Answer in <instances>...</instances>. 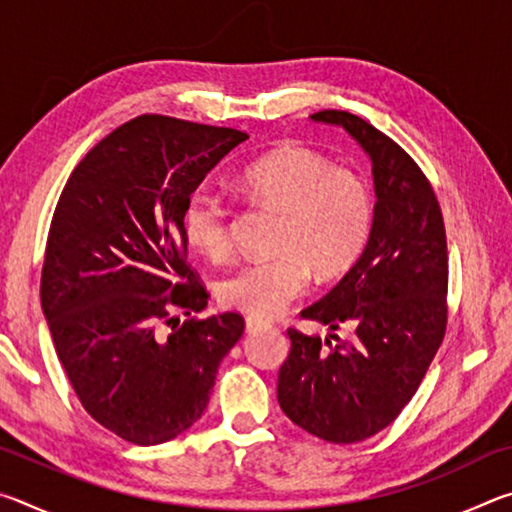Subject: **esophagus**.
<instances>
[{
  "mask_svg": "<svg viewBox=\"0 0 512 512\" xmlns=\"http://www.w3.org/2000/svg\"><path fill=\"white\" fill-rule=\"evenodd\" d=\"M266 325H268L266 320H259V318H253V316L246 318V332L248 334H253V332H257V329H262Z\"/></svg>",
  "mask_w": 512,
  "mask_h": 512,
  "instance_id": "obj_1",
  "label": "esophagus"
}]
</instances>
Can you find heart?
Here are the masks:
<instances>
[{
  "mask_svg": "<svg viewBox=\"0 0 512 512\" xmlns=\"http://www.w3.org/2000/svg\"><path fill=\"white\" fill-rule=\"evenodd\" d=\"M255 203L282 216L275 250L223 277L219 300L253 318H271L309 289L311 268L329 280L348 273L368 246L375 205L359 173L336 169L302 146H280L237 176ZM185 237L198 253L221 259L230 250V210L221 194L198 187L183 212Z\"/></svg>",
  "mask_w": 512,
  "mask_h": 512,
  "instance_id": "1",
  "label": "heart"
}]
</instances>
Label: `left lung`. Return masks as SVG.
I'll list each match as a JSON object with an SVG mask.
<instances>
[{
  "label": "left lung",
  "mask_w": 512,
  "mask_h": 512,
  "mask_svg": "<svg viewBox=\"0 0 512 512\" xmlns=\"http://www.w3.org/2000/svg\"><path fill=\"white\" fill-rule=\"evenodd\" d=\"M311 121L343 128L368 155L375 221L357 264L300 311L332 334L320 341L287 332L291 352L277 377V402L311 436L348 445L400 415L443 343L447 239L429 180L391 137L343 110L316 112ZM341 326L353 332L350 342L333 334Z\"/></svg>",
  "instance_id": "1"
}]
</instances>
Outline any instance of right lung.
<instances>
[{"label": "right lung", "instance_id": "right-lung-1", "mask_svg": "<svg viewBox=\"0 0 512 512\" xmlns=\"http://www.w3.org/2000/svg\"><path fill=\"white\" fill-rule=\"evenodd\" d=\"M248 135L142 115L72 171L51 219L40 300L58 359L94 420L160 445L201 418L225 354L244 334L207 307L185 262L189 194Z\"/></svg>", "mask_w": 512, "mask_h": 512}]
</instances>
